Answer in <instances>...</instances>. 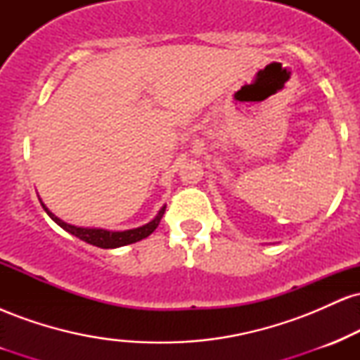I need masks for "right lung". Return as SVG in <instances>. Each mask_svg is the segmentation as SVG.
<instances>
[{
  "mask_svg": "<svg viewBox=\"0 0 360 360\" xmlns=\"http://www.w3.org/2000/svg\"><path fill=\"white\" fill-rule=\"evenodd\" d=\"M40 203H42V200H40ZM42 208L47 212L49 217H51L52 220L60 226V229L65 230V232H69L71 235H74V237L91 243V245L100 247V249H117V247L128 245V243H135L142 240V238L148 237V235L159 226L160 218H162L164 212H166V206H162L154 220L146 223V225L139 226V229L123 230V232H111V230H105V229H84V226L69 225V223L62 221L60 218H57L52 212H49V208L44 203H42Z\"/></svg>",
  "mask_w": 360,
  "mask_h": 360,
  "instance_id": "obj_1",
  "label": "right lung"
}]
</instances>
